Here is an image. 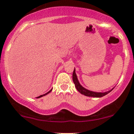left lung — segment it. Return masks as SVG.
<instances>
[{
	"mask_svg": "<svg viewBox=\"0 0 134 134\" xmlns=\"http://www.w3.org/2000/svg\"><path fill=\"white\" fill-rule=\"evenodd\" d=\"M72 79H73V82L74 83L75 86H76L77 90L81 93L82 94L85 95L86 96H91V97H95V98H100V97H103L107 94H108L110 92H111L113 89L109 91L105 92V93H96V92H93L91 91H89L83 87L80 84V83L78 81L77 77L76 74V70L74 69L73 72V74H72Z\"/></svg>",
	"mask_w": 134,
	"mask_h": 134,
	"instance_id": "8db88e82",
	"label": "left lung"
}]
</instances>
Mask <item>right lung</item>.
Returning a JSON list of instances; mask_svg holds the SVG:
<instances>
[{"label":"right lung","instance_id":"1","mask_svg":"<svg viewBox=\"0 0 134 134\" xmlns=\"http://www.w3.org/2000/svg\"><path fill=\"white\" fill-rule=\"evenodd\" d=\"M52 90H51L50 91H48V93H45L44 94H43V95H41V96H38V97H37V98H41V97H42V96H45V95H47V94H48L49 93H50V92L52 91Z\"/></svg>","mask_w":134,"mask_h":134}]
</instances>
